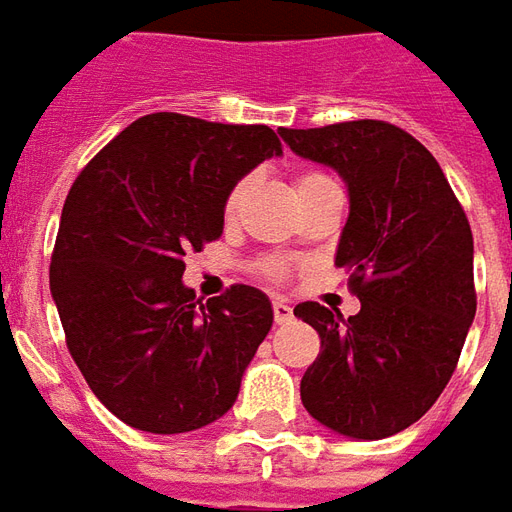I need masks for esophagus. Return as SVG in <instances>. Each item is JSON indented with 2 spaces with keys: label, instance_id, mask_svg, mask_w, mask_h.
I'll return each instance as SVG.
<instances>
[{
  "label": "esophagus",
  "instance_id": "esophagus-1",
  "mask_svg": "<svg viewBox=\"0 0 512 512\" xmlns=\"http://www.w3.org/2000/svg\"><path fill=\"white\" fill-rule=\"evenodd\" d=\"M291 318H293V307L288 305V302L277 299V302H274V321H277V324H288Z\"/></svg>",
  "mask_w": 512,
  "mask_h": 512
}]
</instances>
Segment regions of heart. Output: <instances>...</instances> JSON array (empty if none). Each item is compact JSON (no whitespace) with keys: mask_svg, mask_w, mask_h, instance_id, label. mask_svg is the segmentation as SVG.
Instances as JSON below:
<instances>
[{"mask_svg":"<svg viewBox=\"0 0 512 512\" xmlns=\"http://www.w3.org/2000/svg\"><path fill=\"white\" fill-rule=\"evenodd\" d=\"M327 180H332V177L321 174V171H302V174L296 177V194H302V191H307V188H316V185H321V182H327ZM244 188H246V182H238V185L232 188L230 196H227V213H232V210L238 207L241 196H244ZM263 274H266L271 282L285 280V274H288V263H285V260H266V263H263Z\"/></svg>","mask_w":512,"mask_h":512,"instance_id":"heart-1","label":"heart"}]
</instances>
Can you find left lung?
<instances>
[{"label":"left lung","instance_id":"obj_1","mask_svg":"<svg viewBox=\"0 0 512 512\" xmlns=\"http://www.w3.org/2000/svg\"><path fill=\"white\" fill-rule=\"evenodd\" d=\"M280 135L349 188L335 266L360 299L349 318L293 307L321 338L302 405L338 435L380 441L416 424L455 374L477 313L471 227L438 160L402 127L360 119Z\"/></svg>","mask_w":512,"mask_h":512}]
</instances>
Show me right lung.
I'll return each instance as SVG.
<instances>
[{
	"label": "right lung",
	"instance_id": "obj_1",
	"mask_svg": "<svg viewBox=\"0 0 512 512\" xmlns=\"http://www.w3.org/2000/svg\"><path fill=\"white\" fill-rule=\"evenodd\" d=\"M274 155L266 124L152 113L71 185L49 288L88 388L135 430H199L235 405L274 310L252 285L196 299L182 257L221 238L230 191Z\"/></svg>",
	"mask_w": 512,
	"mask_h": 512
}]
</instances>
